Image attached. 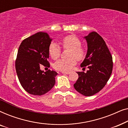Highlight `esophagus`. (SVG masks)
<instances>
[{
  "label": "esophagus",
  "instance_id": "obj_1",
  "mask_svg": "<svg viewBox=\"0 0 128 128\" xmlns=\"http://www.w3.org/2000/svg\"><path fill=\"white\" fill-rule=\"evenodd\" d=\"M62 73H63V74H70L69 72H61Z\"/></svg>",
  "mask_w": 128,
  "mask_h": 128
}]
</instances>
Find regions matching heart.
Returning <instances> with one entry per match:
<instances>
[{"instance_id":"b5f03b06","label":"heart","mask_w":128,"mask_h":128,"mask_svg":"<svg viewBox=\"0 0 128 128\" xmlns=\"http://www.w3.org/2000/svg\"><path fill=\"white\" fill-rule=\"evenodd\" d=\"M62 45L64 48L70 50L69 56L68 59H59L55 62L54 67L58 70L68 72L70 70L73 66L76 64L77 60H82L85 56V50L81 48L82 42L80 40L74 36H66L63 40ZM49 54L53 59L58 58L60 54V49L56 44L52 42L49 47Z\"/></svg>"}]
</instances>
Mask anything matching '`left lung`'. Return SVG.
<instances>
[{
	"label": "left lung",
	"instance_id": "obj_1",
	"mask_svg": "<svg viewBox=\"0 0 128 128\" xmlns=\"http://www.w3.org/2000/svg\"><path fill=\"white\" fill-rule=\"evenodd\" d=\"M87 44L86 55L80 66L88 68L87 72H78L74 84L77 92L84 96L97 93L106 84L112 73V57L103 38L95 31L84 36Z\"/></svg>",
	"mask_w": 128,
	"mask_h": 128
}]
</instances>
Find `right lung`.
<instances>
[{
  "mask_svg": "<svg viewBox=\"0 0 128 128\" xmlns=\"http://www.w3.org/2000/svg\"><path fill=\"white\" fill-rule=\"evenodd\" d=\"M52 39L48 33L39 32L21 43L16 60L19 82L29 94L41 96L50 91L55 84V71L40 69L41 64L50 67L49 47Z\"/></svg>",
  "mask_w": 128,
  "mask_h": 128,
  "instance_id": "1",
  "label": "right lung"
}]
</instances>
